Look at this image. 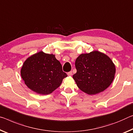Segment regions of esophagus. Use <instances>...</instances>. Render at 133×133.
I'll use <instances>...</instances> for the list:
<instances>
[{
  "instance_id": "34e87169",
  "label": "esophagus",
  "mask_w": 133,
  "mask_h": 133,
  "mask_svg": "<svg viewBox=\"0 0 133 133\" xmlns=\"http://www.w3.org/2000/svg\"><path fill=\"white\" fill-rule=\"evenodd\" d=\"M67 75L69 76H70L72 75V71H69V72L67 73Z\"/></svg>"
}]
</instances>
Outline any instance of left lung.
Listing matches in <instances>:
<instances>
[{
  "instance_id": "1",
  "label": "left lung",
  "mask_w": 133,
  "mask_h": 133,
  "mask_svg": "<svg viewBox=\"0 0 133 133\" xmlns=\"http://www.w3.org/2000/svg\"><path fill=\"white\" fill-rule=\"evenodd\" d=\"M75 67L77 72L73 79L82 91L90 95L104 91L115 77L116 69L112 60L97 50L79 55Z\"/></svg>"
}]
</instances>
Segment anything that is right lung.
Segmentation results:
<instances>
[{
	"label": "right lung",
	"mask_w": 133,
	"mask_h": 133,
	"mask_svg": "<svg viewBox=\"0 0 133 133\" xmlns=\"http://www.w3.org/2000/svg\"><path fill=\"white\" fill-rule=\"evenodd\" d=\"M21 76L27 87L39 95L51 94L67 76L55 55L43 51L26 59L21 67Z\"/></svg>",
	"instance_id": "obj_1"
}]
</instances>
